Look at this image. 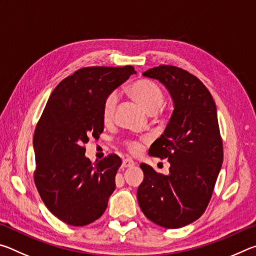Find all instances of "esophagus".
I'll use <instances>...</instances> for the list:
<instances>
[{
  "label": "esophagus",
  "mask_w": 256,
  "mask_h": 256,
  "mask_svg": "<svg viewBox=\"0 0 256 256\" xmlns=\"http://www.w3.org/2000/svg\"><path fill=\"white\" fill-rule=\"evenodd\" d=\"M123 167H125V168H128V167H133L134 166V162L132 159H128V158H126V159H124L123 160Z\"/></svg>",
  "instance_id": "1"
}]
</instances>
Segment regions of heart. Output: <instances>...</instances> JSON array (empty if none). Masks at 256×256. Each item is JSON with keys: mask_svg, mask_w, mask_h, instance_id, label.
<instances>
[{"mask_svg": "<svg viewBox=\"0 0 256 256\" xmlns=\"http://www.w3.org/2000/svg\"><path fill=\"white\" fill-rule=\"evenodd\" d=\"M130 94L140 104L144 110L149 114L157 112L164 102V92L160 86L150 80H138L130 86ZM118 102V92H112L105 98L102 104V118L105 123L110 122L114 118L116 106ZM148 141V138H144L142 142ZM142 142L136 140H128L125 142L130 152L138 154L142 150Z\"/></svg>", "mask_w": 256, "mask_h": 256, "instance_id": "obj_1", "label": "heart"}]
</instances>
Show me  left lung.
Returning <instances> with one entry per match:
<instances>
[{
    "label": "left lung",
    "instance_id": "8db88e82",
    "mask_svg": "<svg viewBox=\"0 0 256 256\" xmlns=\"http://www.w3.org/2000/svg\"><path fill=\"white\" fill-rule=\"evenodd\" d=\"M166 86L174 112L149 154L168 159L170 174L141 164L138 188L142 212L159 226L174 229L196 222L206 211L224 160L216 107L209 90L180 68L159 66L144 72Z\"/></svg>",
    "mask_w": 256,
    "mask_h": 256
}]
</instances>
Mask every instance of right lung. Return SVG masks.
<instances>
[{
	"label": "right lung",
	"mask_w": 256,
	"mask_h": 256,
	"mask_svg": "<svg viewBox=\"0 0 256 256\" xmlns=\"http://www.w3.org/2000/svg\"><path fill=\"white\" fill-rule=\"evenodd\" d=\"M136 73L130 66L80 68L60 82L46 104L34 134V178L47 209L63 222L86 226L106 210L122 160L112 154L92 164L84 144L104 131L105 98Z\"/></svg>",
	"instance_id": "right-lung-1"
}]
</instances>
